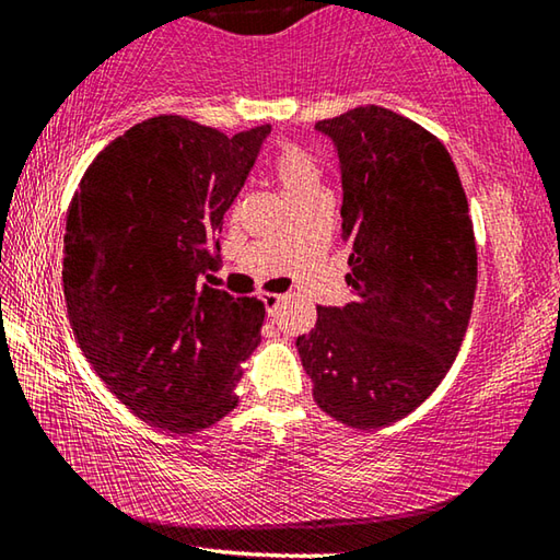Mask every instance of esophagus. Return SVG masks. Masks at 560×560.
I'll list each match as a JSON object with an SVG mask.
<instances>
[{"mask_svg": "<svg viewBox=\"0 0 560 560\" xmlns=\"http://www.w3.org/2000/svg\"><path fill=\"white\" fill-rule=\"evenodd\" d=\"M261 301H264V306H267L269 316H277L279 306L283 303V296H281V293H264Z\"/></svg>", "mask_w": 560, "mask_h": 560, "instance_id": "34e87169", "label": "esophagus"}]
</instances>
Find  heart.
Segmentation results:
<instances>
[{
    "label": "heart",
    "instance_id": "heart-1",
    "mask_svg": "<svg viewBox=\"0 0 560 560\" xmlns=\"http://www.w3.org/2000/svg\"><path fill=\"white\" fill-rule=\"evenodd\" d=\"M271 173L291 205L326 192L320 160L303 145L283 143L271 158Z\"/></svg>",
    "mask_w": 560,
    "mask_h": 560
}]
</instances>
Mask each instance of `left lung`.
Masks as SVG:
<instances>
[{"instance_id": "1", "label": "left lung", "mask_w": 560, "mask_h": 560, "mask_svg": "<svg viewBox=\"0 0 560 560\" xmlns=\"http://www.w3.org/2000/svg\"><path fill=\"white\" fill-rule=\"evenodd\" d=\"M334 140L355 301L296 338L314 400L348 428H387L442 383L467 334L477 244L457 167L432 132L381 106L318 120Z\"/></svg>"}]
</instances>
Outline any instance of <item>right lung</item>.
Wrapping results in <instances>:
<instances>
[{
    "label": "right lung",
    "mask_w": 560,
    "mask_h": 560,
    "mask_svg": "<svg viewBox=\"0 0 560 560\" xmlns=\"http://www.w3.org/2000/svg\"><path fill=\"white\" fill-rule=\"evenodd\" d=\"M269 132L148 118L101 150L71 200L61 279L73 336L108 390L160 430L192 434L230 415L261 343L259 299L197 281L220 267L222 220Z\"/></svg>",
    "instance_id": "add662e5"
}]
</instances>
